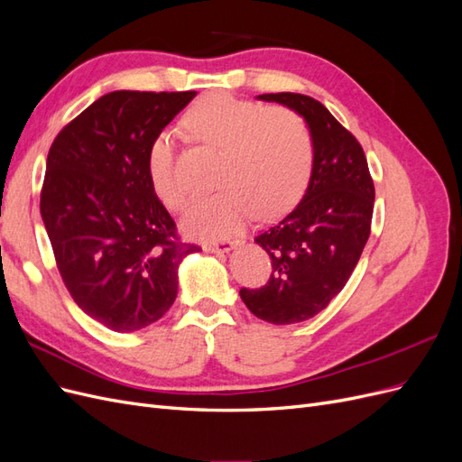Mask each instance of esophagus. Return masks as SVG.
<instances>
[{
  "mask_svg": "<svg viewBox=\"0 0 462 462\" xmlns=\"http://www.w3.org/2000/svg\"><path fill=\"white\" fill-rule=\"evenodd\" d=\"M202 248L206 250V253H229V250L235 248V243L233 241H217V243H204Z\"/></svg>",
  "mask_w": 462,
  "mask_h": 462,
  "instance_id": "1",
  "label": "esophagus"
}]
</instances>
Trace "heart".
Returning <instances> with one entry per match:
<instances>
[{
    "label": "heart",
    "mask_w": 462,
    "mask_h": 462,
    "mask_svg": "<svg viewBox=\"0 0 462 462\" xmlns=\"http://www.w3.org/2000/svg\"><path fill=\"white\" fill-rule=\"evenodd\" d=\"M192 143L217 150L214 183L219 189L192 206L180 227L199 241L239 231L250 216L272 219L304 197L314 170V143L306 123L289 109L268 107L227 94H209L183 116ZM146 173L156 199L171 212L189 202L175 173L170 133L153 136Z\"/></svg>",
    "instance_id": "obj_1"
}]
</instances>
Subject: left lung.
Segmentation results:
<instances>
[{
    "mask_svg": "<svg viewBox=\"0 0 462 462\" xmlns=\"http://www.w3.org/2000/svg\"><path fill=\"white\" fill-rule=\"evenodd\" d=\"M258 100L297 111L314 143V170L300 204L254 239L272 258L268 283L241 289L250 312L285 326L316 316L339 295L370 236L375 190L365 150L324 104L292 92Z\"/></svg>",
    "mask_w": 462,
    "mask_h": 462,
    "instance_id": "8db88e82",
    "label": "left lung"
}]
</instances>
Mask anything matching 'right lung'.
Wrapping results in <instances>:
<instances>
[{
	"instance_id": "1",
	"label": "right lung",
	"mask_w": 462,
	"mask_h": 462,
	"mask_svg": "<svg viewBox=\"0 0 462 462\" xmlns=\"http://www.w3.org/2000/svg\"><path fill=\"white\" fill-rule=\"evenodd\" d=\"M189 92L116 90L55 136L40 214L79 309L106 328L143 329L171 309L179 263L199 253L153 194L146 153Z\"/></svg>"
}]
</instances>
